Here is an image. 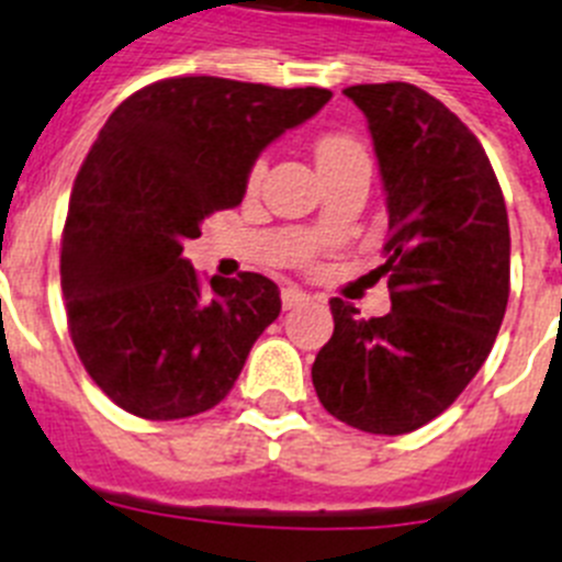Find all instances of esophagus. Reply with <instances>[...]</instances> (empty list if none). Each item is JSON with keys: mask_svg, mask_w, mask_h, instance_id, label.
Masks as SVG:
<instances>
[{"mask_svg": "<svg viewBox=\"0 0 562 562\" xmlns=\"http://www.w3.org/2000/svg\"><path fill=\"white\" fill-rule=\"evenodd\" d=\"M306 301H310V295L297 290V286H286V290L281 292V304H284V310H295V306L306 304Z\"/></svg>", "mask_w": 562, "mask_h": 562, "instance_id": "1", "label": "esophagus"}]
</instances>
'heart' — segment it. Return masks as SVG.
<instances>
[{
    "label": "heart",
    "instance_id": "1",
    "mask_svg": "<svg viewBox=\"0 0 562 562\" xmlns=\"http://www.w3.org/2000/svg\"><path fill=\"white\" fill-rule=\"evenodd\" d=\"M355 154H362V148L355 137H349V134H324L315 146L317 168L335 166V162L349 160ZM261 173H265V160H258L256 166L250 168V186H256V182L261 180Z\"/></svg>",
    "mask_w": 562,
    "mask_h": 562
}]
</instances>
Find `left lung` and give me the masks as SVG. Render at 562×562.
Segmentation results:
<instances>
[{
  "mask_svg": "<svg viewBox=\"0 0 562 562\" xmlns=\"http://www.w3.org/2000/svg\"><path fill=\"white\" fill-rule=\"evenodd\" d=\"M369 121L389 238L391 312L362 321L331 297L312 366L317 400L366 434L400 436L448 411L479 374L509 301V220L475 134L414 83L342 89Z\"/></svg>",
  "mask_w": 562,
  "mask_h": 562,
  "instance_id": "8db88e82",
  "label": "left lung"
}]
</instances>
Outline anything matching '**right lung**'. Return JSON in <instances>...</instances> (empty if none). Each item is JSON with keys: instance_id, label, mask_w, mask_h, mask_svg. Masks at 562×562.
<instances>
[{"instance_id": "obj_1", "label": "right lung", "mask_w": 562, "mask_h": 562, "mask_svg": "<svg viewBox=\"0 0 562 562\" xmlns=\"http://www.w3.org/2000/svg\"><path fill=\"white\" fill-rule=\"evenodd\" d=\"M329 98L191 76L109 114L69 196L61 292L83 369L114 405L168 422L231 394L281 292L258 272L205 286L182 250L211 213L241 202L258 154Z\"/></svg>"}]
</instances>
